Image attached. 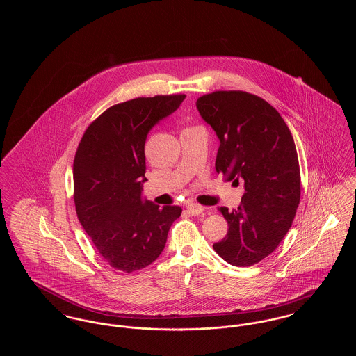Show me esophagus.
<instances>
[{
    "label": "esophagus",
    "mask_w": 356,
    "mask_h": 356,
    "mask_svg": "<svg viewBox=\"0 0 356 356\" xmlns=\"http://www.w3.org/2000/svg\"><path fill=\"white\" fill-rule=\"evenodd\" d=\"M203 211V207L199 205V204L191 203L186 205V212H188L189 215H192V216H197V215H200Z\"/></svg>",
    "instance_id": "34e87169"
}]
</instances>
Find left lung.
Here are the masks:
<instances>
[{
	"instance_id": "left-lung-1",
	"label": "left lung",
	"mask_w": 356,
	"mask_h": 356,
	"mask_svg": "<svg viewBox=\"0 0 356 356\" xmlns=\"http://www.w3.org/2000/svg\"><path fill=\"white\" fill-rule=\"evenodd\" d=\"M220 140L215 168L244 180L237 209L219 208L228 234L213 244L227 263L250 267L272 254L292 225L300 202V170L293 137L268 102L241 90H219L196 102Z\"/></svg>"
}]
</instances>
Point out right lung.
Masks as SVG:
<instances>
[{
    "label": "right lung",
    "mask_w": 356,
    "mask_h": 356,
    "mask_svg": "<svg viewBox=\"0 0 356 356\" xmlns=\"http://www.w3.org/2000/svg\"><path fill=\"white\" fill-rule=\"evenodd\" d=\"M186 95L138 97L106 109L79 144L73 163L77 218L102 259L118 271H138L163 252L179 205L141 197L145 177L144 145L160 120Z\"/></svg>",
    "instance_id": "1"
}]
</instances>
